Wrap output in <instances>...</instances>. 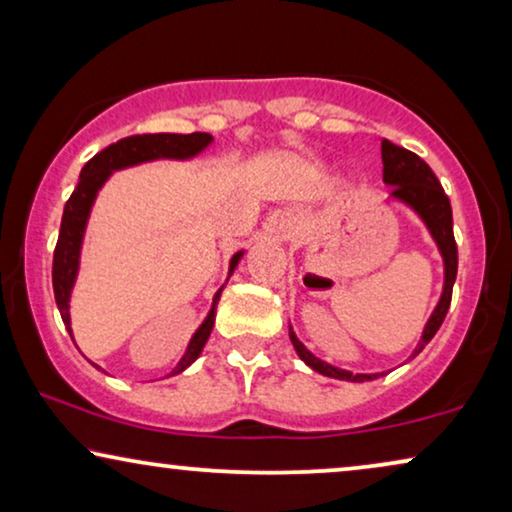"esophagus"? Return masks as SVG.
<instances>
[{
  "label": "esophagus",
  "instance_id": "esophagus-1",
  "mask_svg": "<svg viewBox=\"0 0 512 512\" xmlns=\"http://www.w3.org/2000/svg\"><path fill=\"white\" fill-rule=\"evenodd\" d=\"M289 226H291L289 219H282V228H284V230H289Z\"/></svg>",
  "mask_w": 512,
  "mask_h": 512
}]
</instances>
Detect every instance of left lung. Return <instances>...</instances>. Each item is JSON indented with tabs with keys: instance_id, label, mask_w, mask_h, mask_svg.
Listing matches in <instances>:
<instances>
[{
	"instance_id": "obj_1",
	"label": "left lung",
	"mask_w": 512,
	"mask_h": 512,
	"mask_svg": "<svg viewBox=\"0 0 512 512\" xmlns=\"http://www.w3.org/2000/svg\"><path fill=\"white\" fill-rule=\"evenodd\" d=\"M382 165H384L382 170L384 184L391 186L389 200L403 202V205H408L412 212L424 221V226L429 228V233L433 237V242H436L445 265L443 293H440L436 310L431 312L429 321H426L422 340L417 342L415 352H412V356H417L426 345H429L433 335L438 333L440 324L445 321L447 310H450L452 286H454V279H457V242H454V230H452V207H450V198L445 195L438 177L433 174L431 167L417 156V153L403 149V146H396L394 142H389V139H382ZM289 338L293 342V347H296L298 356L307 363V366L317 370L321 375L333 377V380L366 382V380H375L377 375H382V373H373V375L349 373V370L335 368L331 363L321 361L319 356H314L310 349L296 338V333H293L291 326H289Z\"/></svg>"
}]
</instances>
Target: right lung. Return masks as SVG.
I'll return each mask as SVG.
<instances>
[{
    "mask_svg": "<svg viewBox=\"0 0 512 512\" xmlns=\"http://www.w3.org/2000/svg\"><path fill=\"white\" fill-rule=\"evenodd\" d=\"M214 142L212 135L207 132H191V135H174V132H158V135H132L125 139H118L116 144L102 149L97 156H93L83 165L79 184H76L72 198L67 200L65 212H62V223H60V235L58 244H55L53 254V293L55 303H58L60 317L65 321L69 335H72V319H69V298H72V289L76 282V275H79V258H81V244H83V233H86L90 209H93V202L100 193L111 174L116 170H125V167L151 163V160L170 158V160H188L198 156L207 149L209 144ZM244 251H237L230 258L228 277L233 275V270L240 263ZM221 291H216L212 310L202 321L198 331L193 333L191 342H188L184 356L174 366L170 375H179L191 366V363L198 359L202 347L209 340V333L214 328V317H216V303H219ZM74 340V335H72Z\"/></svg>",
    "mask_w": 512,
    "mask_h": 512,
    "instance_id": "1",
    "label": "right lung"
}]
</instances>
